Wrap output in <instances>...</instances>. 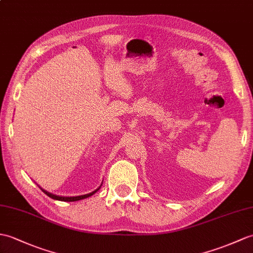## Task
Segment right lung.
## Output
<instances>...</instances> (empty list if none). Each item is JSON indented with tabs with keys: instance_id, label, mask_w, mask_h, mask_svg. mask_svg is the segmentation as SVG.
I'll return each instance as SVG.
<instances>
[{
	"instance_id": "1",
	"label": "right lung",
	"mask_w": 253,
	"mask_h": 253,
	"mask_svg": "<svg viewBox=\"0 0 253 253\" xmlns=\"http://www.w3.org/2000/svg\"><path fill=\"white\" fill-rule=\"evenodd\" d=\"M102 185V184H101ZM101 185H100L97 190H95V191H92L91 193H88V194H85V195H79V196H59V195H56V194H52V193H49L48 191H46V190H44V189H42V187H41L40 185V189L42 190L47 196H49L50 198H52V199H56V201H61V202H76V201H81V199H84V198H87V197H89V196H91V195H93V194H95L97 191H99V189L100 187H101Z\"/></svg>"
}]
</instances>
